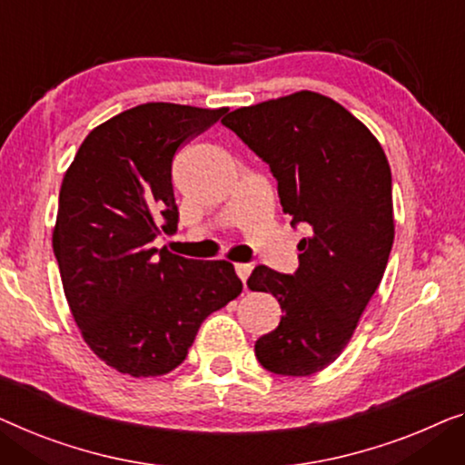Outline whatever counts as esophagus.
<instances>
[{
	"mask_svg": "<svg viewBox=\"0 0 465 465\" xmlns=\"http://www.w3.org/2000/svg\"><path fill=\"white\" fill-rule=\"evenodd\" d=\"M251 272H252L251 263H235V273H238L242 282H246V278L251 276Z\"/></svg>",
	"mask_w": 465,
	"mask_h": 465,
	"instance_id": "34e87169",
	"label": "esophagus"
}]
</instances>
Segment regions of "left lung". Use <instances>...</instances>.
<instances>
[{
    "label": "left lung",
    "instance_id": "obj_1",
    "mask_svg": "<svg viewBox=\"0 0 465 465\" xmlns=\"http://www.w3.org/2000/svg\"><path fill=\"white\" fill-rule=\"evenodd\" d=\"M223 124L270 164L291 225L312 232L297 246L295 276L259 265L248 278V289L272 292L284 312L254 354L276 375H313L350 343L388 265V158L358 117L312 90L240 107Z\"/></svg>",
    "mask_w": 465,
    "mask_h": 465
}]
</instances>
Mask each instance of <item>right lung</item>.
I'll return each mask as SVG.
<instances>
[{
  "mask_svg": "<svg viewBox=\"0 0 465 465\" xmlns=\"http://www.w3.org/2000/svg\"><path fill=\"white\" fill-rule=\"evenodd\" d=\"M227 107L143 103L90 133L63 176L52 232L63 291L88 348L130 377L166 375L200 324L242 292L230 261L155 248L179 211L173 160Z\"/></svg>",
  "mask_w": 465,
  "mask_h": 465,
  "instance_id": "add662e5",
  "label": "right lung"
}]
</instances>
